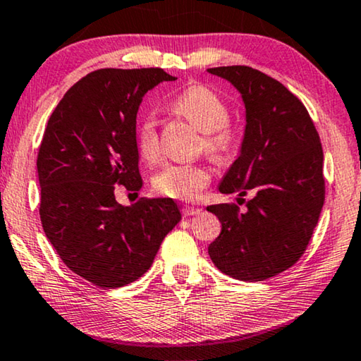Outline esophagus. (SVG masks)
<instances>
[{"label":"esophagus","mask_w":361,"mask_h":361,"mask_svg":"<svg viewBox=\"0 0 361 361\" xmlns=\"http://www.w3.org/2000/svg\"><path fill=\"white\" fill-rule=\"evenodd\" d=\"M202 212V209L199 207H192V205H186L185 209H183V215L185 216H192V215H199Z\"/></svg>","instance_id":"1"}]
</instances>
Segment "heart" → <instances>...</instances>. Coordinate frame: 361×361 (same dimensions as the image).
I'll use <instances>...</instances> for the list:
<instances>
[{
	"instance_id": "b5f03b06",
	"label": "heart",
	"mask_w": 361,
	"mask_h": 361,
	"mask_svg": "<svg viewBox=\"0 0 361 361\" xmlns=\"http://www.w3.org/2000/svg\"><path fill=\"white\" fill-rule=\"evenodd\" d=\"M170 111L202 131L201 147L215 159H223L234 147V133L228 127L230 109L219 94L204 85H192L170 101ZM136 147L145 160L157 157L156 118L142 117L136 128ZM210 183V171L201 164H165L152 176V188L160 196L194 201Z\"/></svg>"
}]
</instances>
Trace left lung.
I'll use <instances>...</instances> for the list:
<instances>
[{
  "mask_svg": "<svg viewBox=\"0 0 361 361\" xmlns=\"http://www.w3.org/2000/svg\"><path fill=\"white\" fill-rule=\"evenodd\" d=\"M207 72L228 80L245 107L241 151L219 190L254 194L243 214L209 205L221 223L209 255L228 276L263 281L293 267L312 239L324 204L323 147L305 106L278 80L247 66Z\"/></svg>",
  "mask_w": 361,
  "mask_h": 361,
  "instance_id": "obj_1",
  "label": "left lung"
}]
</instances>
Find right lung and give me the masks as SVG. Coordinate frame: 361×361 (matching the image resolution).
Instances as JSON below:
<instances>
[{
    "mask_svg": "<svg viewBox=\"0 0 361 361\" xmlns=\"http://www.w3.org/2000/svg\"><path fill=\"white\" fill-rule=\"evenodd\" d=\"M162 68H99L73 85L51 114L37 170L39 219L61 260L104 289L133 283L181 220L173 199L125 207L116 185L140 191L136 114L147 91L173 82Z\"/></svg>",
    "mask_w": 361,
    "mask_h": 361,
    "instance_id": "add662e5",
    "label": "right lung"
}]
</instances>
